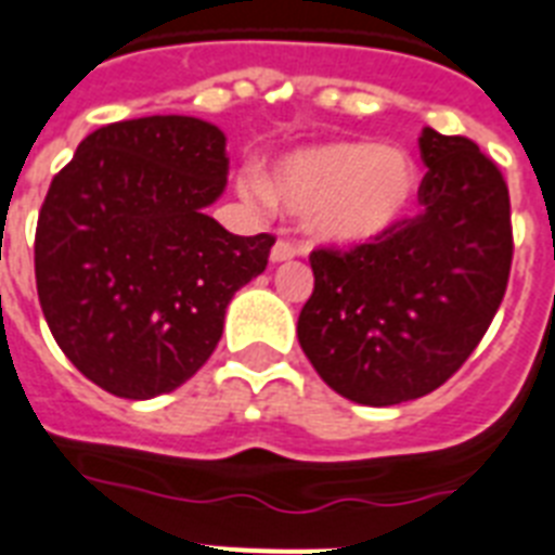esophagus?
I'll use <instances>...</instances> for the list:
<instances>
[{
	"mask_svg": "<svg viewBox=\"0 0 555 555\" xmlns=\"http://www.w3.org/2000/svg\"><path fill=\"white\" fill-rule=\"evenodd\" d=\"M300 255V249H297L295 244H288V241H278V244L272 246V255H269V260L272 263H286V260L297 258Z\"/></svg>",
	"mask_w": 555,
	"mask_h": 555,
	"instance_id": "esophagus-1",
	"label": "esophagus"
}]
</instances>
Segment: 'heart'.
Returning <instances> with one entry per match:
<instances>
[{
  "instance_id": "1",
  "label": "heart",
  "mask_w": 555,
  "mask_h": 555,
  "mask_svg": "<svg viewBox=\"0 0 555 555\" xmlns=\"http://www.w3.org/2000/svg\"><path fill=\"white\" fill-rule=\"evenodd\" d=\"M241 192L260 206L300 215L320 244L369 246L393 235L411 215L420 167L402 146L328 141L288 153L269 181L249 169Z\"/></svg>"
}]
</instances>
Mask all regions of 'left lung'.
I'll return each instance as SVG.
<instances>
[{
  "label": "left lung",
  "mask_w": 555,
  "mask_h": 555,
  "mask_svg": "<svg viewBox=\"0 0 555 555\" xmlns=\"http://www.w3.org/2000/svg\"><path fill=\"white\" fill-rule=\"evenodd\" d=\"M423 212L386 241L309 255L297 340L328 388L360 405L431 393L479 346L514 260L511 198L470 139L425 127Z\"/></svg>",
  "instance_id": "1"
}]
</instances>
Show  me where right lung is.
<instances>
[{
	"label": "right lung",
	"instance_id": "add662e5",
	"mask_svg": "<svg viewBox=\"0 0 555 555\" xmlns=\"http://www.w3.org/2000/svg\"><path fill=\"white\" fill-rule=\"evenodd\" d=\"M227 135L192 116L99 127L53 178L36 227V292L59 349L124 400L176 391L209 360L237 288L274 237L206 215Z\"/></svg>",
	"mask_w": 555,
	"mask_h": 555
}]
</instances>
